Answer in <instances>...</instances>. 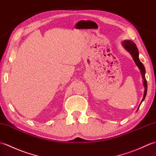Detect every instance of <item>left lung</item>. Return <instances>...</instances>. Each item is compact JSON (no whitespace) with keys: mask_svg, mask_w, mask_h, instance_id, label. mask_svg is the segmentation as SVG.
I'll use <instances>...</instances> for the list:
<instances>
[{"mask_svg":"<svg viewBox=\"0 0 156 156\" xmlns=\"http://www.w3.org/2000/svg\"><path fill=\"white\" fill-rule=\"evenodd\" d=\"M122 46L130 54H131L133 60H134V62H135L136 64L137 65V67H138L139 69L140 70L141 74H142V76L143 84H144V86L145 88V90H144V94L143 99L142 100V102H141L138 108H137V110H138L141 104H142L143 101L144 100L145 98H146V94H147V81L146 80V77H145L146 70H145V68H144V66L143 65V64L141 62L140 59H139L138 50H137V46H136L135 43L132 42V41H129V40H128V41H124L122 42Z\"/></svg>","mask_w":156,"mask_h":156,"instance_id":"1","label":"left lung"}]
</instances>
